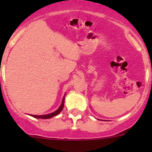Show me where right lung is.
<instances>
[{"mask_svg":"<svg viewBox=\"0 0 152 152\" xmlns=\"http://www.w3.org/2000/svg\"><path fill=\"white\" fill-rule=\"evenodd\" d=\"M64 102H65V96H64L63 99H62V104L60 105V107H59V109H58L57 110H56V111L53 112V113H50V114H48V115H31L34 118H42V119L51 118L52 117L57 115L58 114H59V113H60V112L62 111V109H63V107H64Z\"/></svg>","mask_w":152,"mask_h":152,"instance_id":"add662e5","label":"right lung"}]
</instances>
